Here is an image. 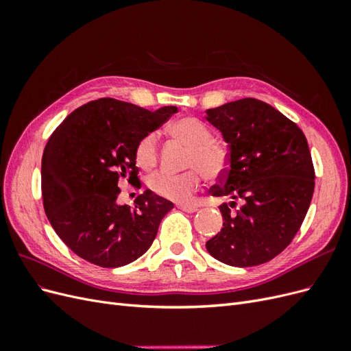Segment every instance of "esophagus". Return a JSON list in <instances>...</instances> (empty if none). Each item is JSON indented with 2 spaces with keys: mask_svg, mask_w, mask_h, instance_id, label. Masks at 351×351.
<instances>
[{
  "mask_svg": "<svg viewBox=\"0 0 351 351\" xmlns=\"http://www.w3.org/2000/svg\"><path fill=\"white\" fill-rule=\"evenodd\" d=\"M178 208L184 212H189V214H192V212H196L199 209L197 206H193V205H178Z\"/></svg>",
  "mask_w": 351,
  "mask_h": 351,
  "instance_id": "1",
  "label": "esophagus"
}]
</instances>
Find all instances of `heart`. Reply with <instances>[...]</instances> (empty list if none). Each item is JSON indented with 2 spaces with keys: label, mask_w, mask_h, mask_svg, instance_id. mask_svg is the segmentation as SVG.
I'll return each mask as SVG.
<instances>
[{
  "label": "heart",
  "mask_w": 351,
  "mask_h": 351,
  "mask_svg": "<svg viewBox=\"0 0 351 351\" xmlns=\"http://www.w3.org/2000/svg\"><path fill=\"white\" fill-rule=\"evenodd\" d=\"M176 139L189 146L184 173L159 171L147 178V186L156 196L184 204L193 197L204 176L208 180H219L230 168L228 147L212 139L209 127L196 117H183L168 127ZM136 164L142 169H151L158 161V136L147 133L137 142L134 149Z\"/></svg>",
  "instance_id": "obj_1"
}]
</instances>
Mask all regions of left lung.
Returning <instances> with one entry per match:
<instances>
[{"label": "left lung", "instance_id": "8db88e82", "mask_svg": "<svg viewBox=\"0 0 351 351\" xmlns=\"http://www.w3.org/2000/svg\"><path fill=\"white\" fill-rule=\"evenodd\" d=\"M230 147V168L210 189L222 204L221 231L208 252L231 267L274 259L294 239L309 209L315 168L302 129L269 104L243 98L206 111Z\"/></svg>", "mask_w": 351, "mask_h": 351}]
</instances>
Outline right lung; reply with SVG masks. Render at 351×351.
Here are the masks:
<instances>
[{"label": "right lung", "instance_id": "right-lung-1", "mask_svg": "<svg viewBox=\"0 0 351 351\" xmlns=\"http://www.w3.org/2000/svg\"><path fill=\"white\" fill-rule=\"evenodd\" d=\"M177 111L152 112L101 98L74 110L51 134L42 156V202L52 228L79 258L119 268L151 247L173 202L151 190L134 199V208L117 205L115 199L120 180L142 187L136 145Z\"/></svg>", "mask_w": 351, "mask_h": 351}]
</instances>
